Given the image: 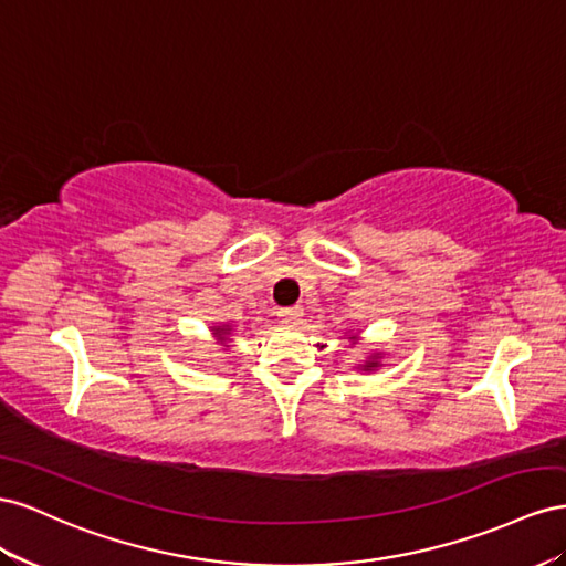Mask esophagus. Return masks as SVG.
<instances>
[{"label": "esophagus", "instance_id": "1", "mask_svg": "<svg viewBox=\"0 0 566 566\" xmlns=\"http://www.w3.org/2000/svg\"><path fill=\"white\" fill-rule=\"evenodd\" d=\"M277 315L282 317V322H298L303 317V308L301 305H292V308H280Z\"/></svg>", "mask_w": 566, "mask_h": 566}]
</instances>
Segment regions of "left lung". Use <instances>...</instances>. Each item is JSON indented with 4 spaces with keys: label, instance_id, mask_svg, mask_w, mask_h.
<instances>
[{
    "label": "left lung",
    "instance_id": "obj_1",
    "mask_svg": "<svg viewBox=\"0 0 566 566\" xmlns=\"http://www.w3.org/2000/svg\"><path fill=\"white\" fill-rule=\"evenodd\" d=\"M367 367H375V363H369V365H367Z\"/></svg>",
    "mask_w": 566,
    "mask_h": 566
}]
</instances>
